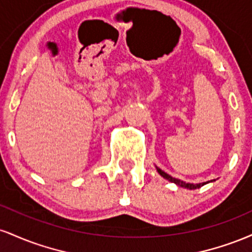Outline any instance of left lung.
<instances>
[{"label": "left lung", "instance_id": "1", "mask_svg": "<svg viewBox=\"0 0 252 252\" xmlns=\"http://www.w3.org/2000/svg\"><path fill=\"white\" fill-rule=\"evenodd\" d=\"M156 170H158V173L160 174L161 176H163L164 179H167V180L170 181V182H174L175 185H178V186L180 187H184V189H200L201 186H204V185H206L207 182H202V184H189V182H185L180 180V179H175L173 178V176H170L169 174H167V173H164L162 169H160L158 167H156Z\"/></svg>", "mask_w": 252, "mask_h": 252}]
</instances>
